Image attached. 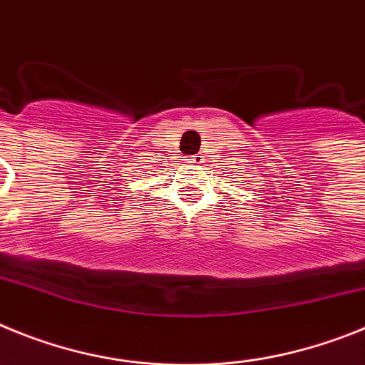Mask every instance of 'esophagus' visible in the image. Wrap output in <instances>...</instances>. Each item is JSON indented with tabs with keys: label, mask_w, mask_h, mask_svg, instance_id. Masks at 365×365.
I'll return each mask as SVG.
<instances>
[{
	"label": "esophagus",
	"mask_w": 365,
	"mask_h": 365,
	"mask_svg": "<svg viewBox=\"0 0 365 365\" xmlns=\"http://www.w3.org/2000/svg\"><path fill=\"white\" fill-rule=\"evenodd\" d=\"M189 163H192V165H198V167H200V165L204 163V156H202V154H196V156H192L191 160H189Z\"/></svg>",
	"instance_id": "esophagus-1"
}]
</instances>
